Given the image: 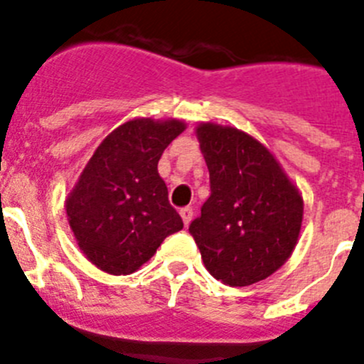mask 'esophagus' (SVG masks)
Masks as SVG:
<instances>
[{
  "instance_id": "obj_1",
  "label": "esophagus",
  "mask_w": 364,
  "mask_h": 364,
  "mask_svg": "<svg viewBox=\"0 0 364 364\" xmlns=\"http://www.w3.org/2000/svg\"><path fill=\"white\" fill-rule=\"evenodd\" d=\"M180 216H182V220H184L186 225H189V222L193 220V208H182L180 209Z\"/></svg>"
}]
</instances>
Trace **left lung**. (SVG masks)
Wrapping results in <instances>:
<instances>
[{"label": "left lung", "mask_w": 364, "mask_h": 364, "mask_svg": "<svg viewBox=\"0 0 364 364\" xmlns=\"http://www.w3.org/2000/svg\"><path fill=\"white\" fill-rule=\"evenodd\" d=\"M211 196L189 225L211 276L247 287L276 272L298 243L303 198L269 149L245 132L196 128Z\"/></svg>", "instance_id": "obj_1"}]
</instances>
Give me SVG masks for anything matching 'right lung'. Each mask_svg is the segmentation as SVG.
Here are the masks:
<instances>
[{"instance_id":"add662e5","label":"right lung","mask_w":364,"mask_h":364,"mask_svg":"<svg viewBox=\"0 0 364 364\" xmlns=\"http://www.w3.org/2000/svg\"><path fill=\"white\" fill-rule=\"evenodd\" d=\"M178 119H133L99 144L66 198L82 255L108 274H132L184 222L168 200L159 160L184 132Z\"/></svg>"}]
</instances>
